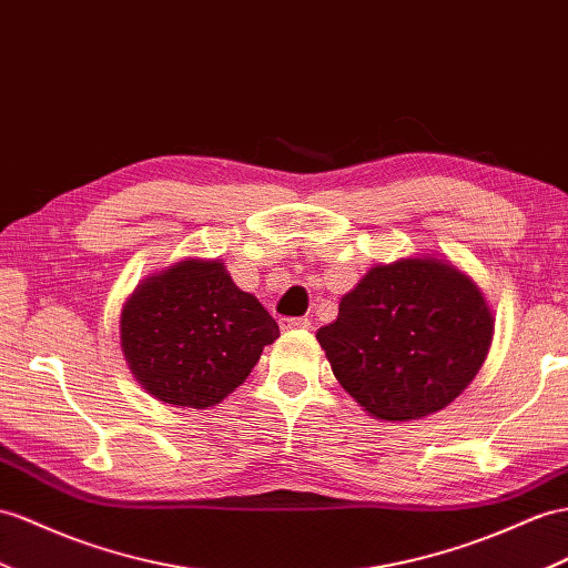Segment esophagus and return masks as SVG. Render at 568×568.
Segmentation results:
<instances>
[{
	"instance_id": "34e87169",
	"label": "esophagus",
	"mask_w": 568,
	"mask_h": 568,
	"mask_svg": "<svg viewBox=\"0 0 568 568\" xmlns=\"http://www.w3.org/2000/svg\"><path fill=\"white\" fill-rule=\"evenodd\" d=\"M283 331H295V328H310L307 318H283L281 322Z\"/></svg>"
}]
</instances>
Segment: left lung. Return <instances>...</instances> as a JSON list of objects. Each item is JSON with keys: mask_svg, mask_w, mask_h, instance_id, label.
I'll use <instances>...</instances> for the list:
<instances>
[{"mask_svg": "<svg viewBox=\"0 0 568 568\" xmlns=\"http://www.w3.org/2000/svg\"><path fill=\"white\" fill-rule=\"evenodd\" d=\"M494 316L483 290L448 258L372 266L316 331L341 386L382 423L444 410L485 365Z\"/></svg>", "mask_w": 568, "mask_h": 568, "instance_id": "obj_1", "label": "left lung"}]
</instances>
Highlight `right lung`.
Instances as JSON below:
<instances>
[{
    "label": "right lung",
    "instance_id": "obj_1",
    "mask_svg": "<svg viewBox=\"0 0 568 568\" xmlns=\"http://www.w3.org/2000/svg\"><path fill=\"white\" fill-rule=\"evenodd\" d=\"M281 336L221 258L189 256L143 278L122 304L120 341L134 379L158 400L209 410Z\"/></svg>",
    "mask_w": 568,
    "mask_h": 568
}]
</instances>
